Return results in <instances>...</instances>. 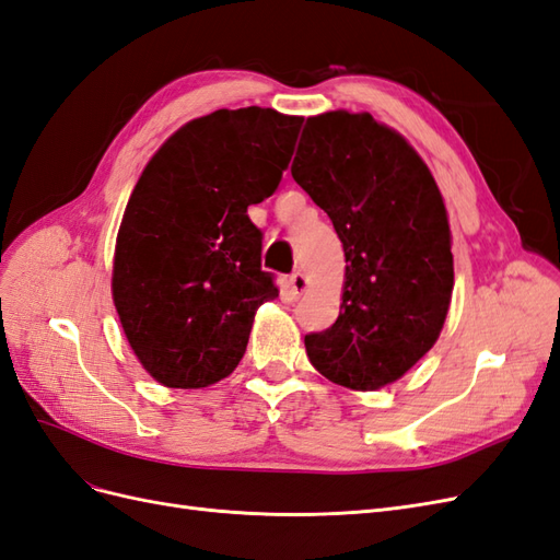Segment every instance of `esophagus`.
Returning <instances> with one entry per match:
<instances>
[{"mask_svg":"<svg viewBox=\"0 0 560 560\" xmlns=\"http://www.w3.org/2000/svg\"><path fill=\"white\" fill-rule=\"evenodd\" d=\"M306 290H308V278L303 273H294L290 278V294L294 299H299V296H303V292H306Z\"/></svg>","mask_w":560,"mask_h":560,"instance_id":"esophagus-1","label":"esophagus"}]
</instances>
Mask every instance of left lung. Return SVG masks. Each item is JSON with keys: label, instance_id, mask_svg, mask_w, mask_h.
Returning <instances> with one entry per match:
<instances>
[{"label": "left lung", "instance_id": "8db88e82", "mask_svg": "<svg viewBox=\"0 0 560 560\" xmlns=\"http://www.w3.org/2000/svg\"><path fill=\"white\" fill-rule=\"evenodd\" d=\"M292 177L343 243L336 322L306 336L311 364L350 389L395 383L442 334L453 294L444 198L416 149L371 114L327 112L303 128Z\"/></svg>", "mask_w": 560, "mask_h": 560}]
</instances>
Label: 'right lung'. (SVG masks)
Returning a JSON list of instances; mask_svg holds the SVG:
<instances>
[{
	"mask_svg": "<svg viewBox=\"0 0 560 560\" xmlns=\"http://www.w3.org/2000/svg\"><path fill=\"white\" fill-rule=\"evenodd\" d=\"M301 116L217 109L147 163L116 235L112 296L149 376L196 389L243 360L254 313L278 296L247 208L273 196Z\"/></svg>",
	"mask_w": 560,
	"mask_h": 560,
	"instance_id": "add662e5",
	"label": "right lung"
}]
</instances>
